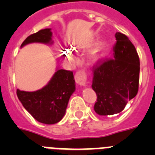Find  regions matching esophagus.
Segmentation results:
<instances>
[{
    "label": "esophagus",
    "mask_w": 155,
    "mask_h": 155,
    "mask_svg": "<svg viewBox=\"0 0 155 155\" xmlns=\"http://www.w3.org/2000/svg\"><path fill=\"white\" fill-rule=\"evenodd\" d=\"M75 80L76 83L79 86H86V72L83 70L77 71L75 75Z\"/></svg>",
    "instance_id": "esophagus-1"
}]
</instances>
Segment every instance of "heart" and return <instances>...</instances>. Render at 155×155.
<instances>
[{
    "instance_id": "heart-1",
    "label": "heart",
    "mask_w": 155,
    "mask_h": 155,
    "mask_svg": "<svg viewBox=\"0 0 155 155\" xmlns=\"http://www.w3.org/2000/svg\"><path fill=\"white\" fill-rule=\"evenodd\" d=\"M110 51V45L107 43H103L98 47L93 49L89 55L88 59L89 62L92 64H96L105 58ZM67 56L69 59L72 62H76V58L72 51L67 50Z\"/></svg>"
}]
</instances>
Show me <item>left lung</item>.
I'll return each instance as SVG.
<instances>
[{"label":"left lung","mask_w":155,"mask_h":155,"mask_svg":"<svg viewBox=\"0 0 155 155\" xmlns=\"http://www.w3.org/2000/svg\"><path fill=\"white\" fill-rule=\"evenodd\" d=\"M114 58L104 59L93 67L92 88L97 100L94 110L100 116L120 113L135 97L139 87L140 59L127 36L115 34Z\"/></svg>","instance_id":"1"}]
</instances>
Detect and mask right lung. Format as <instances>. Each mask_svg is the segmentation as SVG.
I'll return each instance as SVG.
<instances>
[{
  "instance_id": "1",
  "label": "right lung",
  "mask_w": 155,
  "mask_h": 155,
  "mask_svg": "<svg viewBox=\"0 0 155 155\" xmlns=\"http://www.w3.org/2000/svg\"><path fill=\"white\" fill-rule=\"evenodd\" d=\"M50 28L42 29L26 38L21 47L30 43L52 44ZM76 90L72 71L57 69L45 86L35 92L17 90V96L26 110L38 122L53 124L59 122L65 114L71 95Z\"/></svg>"
}]
</instances>
